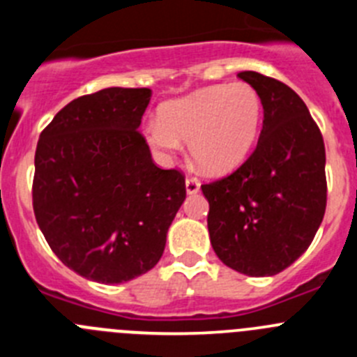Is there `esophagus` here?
<instances>
[{
  "instance_id": "esophagus-1",
  "label": "esophagus",
  "mask_w": 357,
  "mask_h": 357,
  "mask_svg": "<svg viewBox=\"0 0 357 357\" xmlns=\"http://www.w3.org/2000/svg\"><path fill=\"white\" fill-rule=\"evenodd\" d=\"M185 191H188L189 195H197L198 191H200V182H198L197 178H193V176L185 178Z\"/></svg>"
}]
</instances>
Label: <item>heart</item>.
I'll use <instances>...</instances> for the list:
<instances>
[{
    "instance_id": "obj_1",
    "label": "heart",
    "mask_w": 357,
    "mask_h": 357,
    "mask_svg": "<svg viewBox=\"0 0 357 357\" xmlns=\"http://www.w3.org/2000/svg\"><path fill=\"white\" fill-rule=\"evenodd\" d=\"M263 121L259 93L247 82L216 84L169 100L159 119L144 127L146 141L162 159L189 143V153L204 172L236 169L254 148Z\"/></svg>"
}]
</instances>
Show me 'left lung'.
Returning a JSON list of instances; mask_svg holds the SVG:
<instances>
[{"instance_id":"obj_1","label":"left lung","mask_w":357,"mask_h":357,"mask_svg":"<svg viewBox=\"0 0 357 357\" xmlns=\"http://www.w3.org/2000/svg\"><path fill=\"white\" fill-rule=\"evenodd\" d=\"M241 80L261 96L263 130L254 153L222 181L202 185L211 245L223 264L270 277L313 241L327 204L326 146L302 98L255 71Z\"/></svg>"}]
</instances>
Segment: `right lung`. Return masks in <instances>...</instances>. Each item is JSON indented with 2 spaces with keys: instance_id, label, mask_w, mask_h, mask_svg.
<instances>
[{
  "instance_id": "right-lung-1",
  "label": "right lung",
  "mask_w": 357,
  "mask_h": 357,
  "mask_svg": "<svg viewBox=\"0 0 357 357\" xmlns=\"http://www.w3.org/2000/svg\"><path fill=\"white\" fill-rule=\"evenodd\" d=\"M151 91L109 87L73 100L36 150L33 213L73 272L119 284L159 263L185 200L184 175L160 169L137 130Z\"/></svg>"
}]
</instances>
